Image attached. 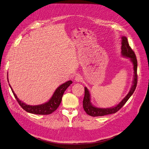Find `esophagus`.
<instances>
[{"instance_id":"1","label":"esophagus","mask_w":149,"mask_h":149,"mask_svg":"<svg viewBox=\"0 0 149 149\" xmlns=\"http://www.w3.org/2000/svg\"><path fill=\"white\" fill-rule=\"evenodd\" d=\"M82 77L80 75H77L75 77V81L77 82H80L82 81Z\"/></svg>"}]
</instances>
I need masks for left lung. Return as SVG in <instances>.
<instances>
[{
	"mask_svg": "<svg viewBox=\"0 0 149 149\" xmlns=\"http://www.w3.org/2000/svg\"><path fill=\"white\" fill-rule=\"evenodd\" d=\"M121 53L122 56L125 57L130 58L131 62L134 65V80L132 83V86L130 91L129 92L127 95L123 99V100L115 107L111 108H98L93 106L91 102V95L87 87H84V96L83 101V108L86 113L93 117L96 116H103L105 115L114 114L118 111L125 104L130 97L134 93L137 84V60L136 56L134 51L129 45L127 39L125 36L122 37V47H121Z\"/></svg>",
	"mask_w": 149,
	"mask_h": 149,
	"instance_id": "8db88e82",
	"label": "left lung"
}]
</instances>
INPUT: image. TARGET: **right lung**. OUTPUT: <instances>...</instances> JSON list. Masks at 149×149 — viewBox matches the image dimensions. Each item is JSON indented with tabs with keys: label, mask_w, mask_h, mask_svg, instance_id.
I'll return each instance as SVG.
<instances>
[{
	"label": "right lung",
	"mask_w": 149,
	"mask_h": 149,
	"mask_svg": "<svg viewBox=\"0 0 149 149\" xmlns=\"http://www.w3.org/2000/svg\"><path fill=\"white\" fill-rule=\"evenodd\" d=\"M9 82V81H8ZM72 83L71 80L68 81L67 82L62 84L60 86H58L54 93H53L52 97L50 98L48 102L45 104H42L41 105H30L26 104L24 102H23L20 101L16 96L15 93L13 91L11 86L9 84L10 87L11 88V91L13 93L14 96H15L16 100L18 102L19 105H20L23 110L26 111L28 113L35 114H40V115H47L52 114L53 112L56 111L57 108L60 105L63 95L66 91V89Z\"/></svg>",
	"instance_id": "right-lung-1"
}]
</instances>
